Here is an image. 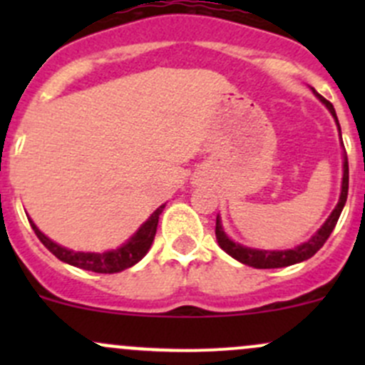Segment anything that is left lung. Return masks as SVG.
Returning <instances> with one entry per match:
<instances>
[{
  "label": "left lung",
  "mask_w": 365,
  "mask_h": 365,
  "mask_svg": "<svg viewBox=\"0 0 365 365\" xmlns=\"http://www.w3.org/2000/svg\"><path fill=\"white\" fill-rule=\"evenodd\" d=\"M318 98L327 106V108H329V111L332 113V116L336 118V121H337L336 109H334V106L330 104L329 101H325L322 95H318ZM337 127H339V121H337ZM339 134H341V127H339ZM348 182H349L348 159H346V155H344L339 203H337L336 208H334V212L330 213L329 219L325 220V224H323V226L316 231L314 237H311V240H307L305 244L298 245V247H295V249H288V251H259V249H251V247H245V245L235 244V242L230 240V238L226 237V233H224L222 224H220L219 217H217V222H215L217 242H219L220 249H222V251H226L231 257H235V259L240 261V263L249 264V267H254V268H282V267H289V264H295V263H300V261L309 259V257L314 256V254L323 247V244L329 240L330 233H332L334 227H336L342 208H344L346 197H348Z\"/></svg>",
  "instance_id": "obj_1"
}]
</instances>
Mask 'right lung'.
Here are the masks:
<instances>
[{"label": "right lung", "instance_id": "1", "mask_svg": "<svg viewBox=\"0 0 365 365\" xmlns=\"http://www.w3.org/2000/svg\"><path fill=\"white\" fill-rule=\"evenodd\" d=\"M165 205L159 206L155 212L150 215V219L143 224L138 230V233L123 244L121 247H118L116 251H108V252H79V251H70L67 247H61L56 242L49 240L38 227L33 224V220L29 219L33 231L38 237V240L49 249L54 256L58 257L63 263L72 264V267L83 268V270L97 272V274H116V272L125 270V268L134 267L138 261H141L145 257V254L152 247V242L155 238L157 233V224H159V215L164 210Z\"/></svg>", "mask_w": 365, "mask_h": 365}]
</instances>
